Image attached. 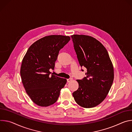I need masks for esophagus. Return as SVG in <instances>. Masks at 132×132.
<instances>
[{"label":"esophagus","instance_id":"1","mask_svg":"<svg viewBox=\"0 0 132 132\" xmlns=\"http://www.w3.org/2000/svg\"><path fill=\"white\" fill-rule=\"evenodd\" d=\"M72 80V78H69L67 79V81L68 82H70V81H71Z\"/></svg>","mask_w":132,"mask_h":132}]
</instances>
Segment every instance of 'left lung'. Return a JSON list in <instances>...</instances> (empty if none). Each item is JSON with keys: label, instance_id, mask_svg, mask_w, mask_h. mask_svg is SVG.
<instances>
[{"label": "left lung", "instance_id": "1", "mask_svg": "<svg viewBox=\"0 0 132 132\" xmlns=\"http://www.w3.org/2000/svg\"><path fill=\"white\" fill-rule=\"evenodd\" d=\"M71 36L79 63L87 71L86 77L77 80L79 88L72 93L73 97L82 108L95 107L105 99L111 89L113 66L107 50L97 39L86 35Z\"/></svg>", "mask_w": 132, "mask_h": 132}]
</instances>
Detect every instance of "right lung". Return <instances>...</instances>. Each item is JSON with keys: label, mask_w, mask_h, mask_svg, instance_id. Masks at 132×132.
I'll use <instances>...</instances> for the list:
<instances>
[{"label": "right lung", "mask_w": 132, "mask_h": 132, "mask_svg": "<svg viewBox=\"0 0 132 132\" xmlns=\"http://www.w3.org/2000/svg\"><path fill=\"white\" fill-rule=\"evenodd\" d=\"M70 40L69 36L51 35L33 43L22 61L20 75L28 95L36 105L48 106L57 101L67 80L52 75L60 50Z\"/></svg>", "instance_id": "add662e5"}]
</instances>
